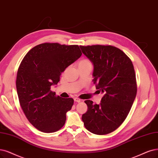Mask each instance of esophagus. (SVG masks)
<instances>
[{
  "label": "esophagus",
  "instance_id": "34e87169",
  "mask_svg": "<svg viewBox=\"0 0 158 158\" xmlns=\"http://www.w3.org/2000/svg\"><path fill=\"white\" fill-rule=\"evenodd\" d=\"M74 101L75 102H81V99H79V98H74Z\"/></svg>",
  "mask_w": 158,
  "mask_h": 158
}]
</instances>
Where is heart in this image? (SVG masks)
<instances>
[{
    "label": "heart",
    "instance_id": "obj_1",
    "mask_svg": "<svg viewBox=\"0 0 158 158\" xmlns=\"http://www.w3.org/2000/svg\"><path fill=\"white\" fill-rule=\"evenodd\" d=\"M88 64H92L91 62L88 58H83L81 59L79 63H78V66H84V65H88Z\"/></svg>",
    "mask_w": 158,
    "mask_h": 158
}]
</instances>
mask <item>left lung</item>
I'll return each mask as SVG.
<instances>
[{
  "instance_id": "left-lung-1",
  "label": "left lung",
  "mask_w": 158,
  "mask_h": 158,
  "mask_svg": "<svg viewBox=\"0 0 158 158\" xmlns=\"http://www.w3.org/2000/svg\"><path fill=\"white\" fill-rule=\"evenodd\" d=\"M94 64V83L103 96L100 105L85 100L88 110L82 116L85 127L96 135H106L124 122L137 94L135 69L130 58L109 45H80Z\"/></svg>"
}]
</instances>
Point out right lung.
<instances>
[{
    "label": "right lung",
    "instance_id": "1",
    "mask_svg": "<svg viewBox=\"0 0 158 158\" xmlns=\"http://www.w3.org/2000/svg\"><path fill=\"white\" fill-rule=\"evenodd\" d=\"M81 55L77 45L44 43L34 47L22 60L16 78L17 95L27 118L38 130L53 133L65 124L73 99L56 96L51 88Z\"/></svg>",
    "mask_w": 158,
    "mask_h": 158
}]
</instances>
